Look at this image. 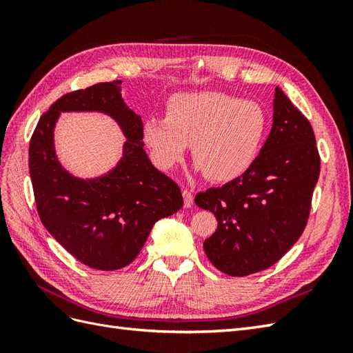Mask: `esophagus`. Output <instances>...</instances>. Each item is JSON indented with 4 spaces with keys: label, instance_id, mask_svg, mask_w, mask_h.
<instances>
[{
    "label": "esophagus",
    "instance_id": "1",
    "mask_svg": "<svg viewBox=\"0 0 353 353\" xmlns=\"http://www.w3.org/2000/svg\"><path fill=\"white\" fill-rule=\"evenodd\" d=\"M183 197H184V208H191L193 206V201H194V197H193V193H191L190 190H184L183 191Z\"/></svg>",
    "mask_w": 353,
    "mask_h": 353
}]
</instances>
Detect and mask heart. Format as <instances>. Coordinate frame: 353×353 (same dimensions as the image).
Returning <instances> with one entry per match:
<instances>
[{"label":"heart","instance_id":"1","mask_svg":"<svg viewBox=\"0 0 353 353\" xmlns=\"http://www.w3.org/2000/svg\"><path fill=\"white\" fill-rule=\"evenodd\" d=\"M266 130L268 116L259 103L200 91L175 94L168 101L166 116L153 114L144 122L143 135L160 169L183 162L191 143L197 170L225 183L254 163Z\"/></svg>","mask_w":353,"mask_h":353}]
</instances>
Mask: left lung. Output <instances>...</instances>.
Masks as SVG:
<instances>
[{
	"label": "left lung",
	"mask_w": 353,
	"mask_h": 353,
	"mask_svg": "<svg viewBox=\"0 0 353 353\" xmlns=\"http://www.w3.org/2000/svg\"><path fill=\"white\" fill-rule=\"evenodd\" d=\"M311 123L276 87L272 128L245 172L194 199L216 216L218 228L203 243L223 274L244 276L270 268L302 236L319 176Z\"/></svg>",
	"instance_id": "1"
}]
</instances>
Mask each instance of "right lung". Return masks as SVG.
<instances>
[{"label":"right lung","mask_w":353,"mask_h":353,"mask_svg":"<svg viewBox=\"0 0 353 353\" xmlns=\"http://www.w3.org/2000/svg\"><path fill=\"white\" fill-rule=\"evenodd\" d=\"M121 83L101 82L65 94L41 116L29 144L41 222L72 256L100 271L130 265L154 223L183 208L178 184L152 165L143 148V121L125 104ZM65 111H100L121 126L124 153L105 176L73 177L58 162L54 128Z\"/></svg>","instance_id":"obj_1"}]
</instances>
